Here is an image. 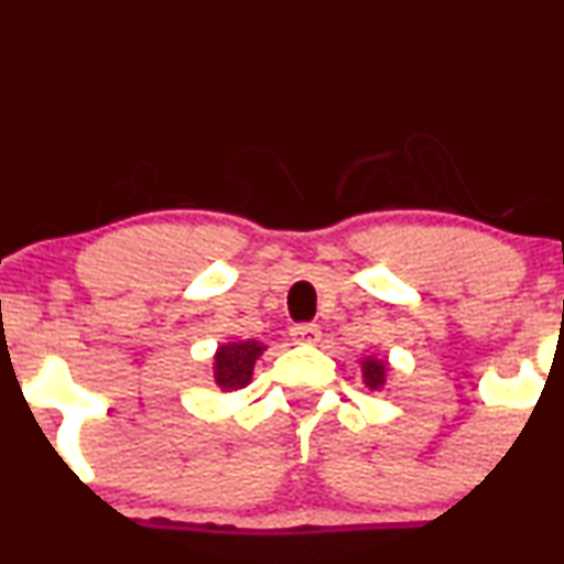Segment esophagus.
Masks as SVG:
<instances>
[{"mask_svg":"<svg viewBox=\"0 0 564 564\" xmlns=\"http://www.w3.org/2000/svg\"><path fill=\"white\" fill-rule=\"evenodd\" d=\"M291 338H294V344H317L321 341V328L317 325H294L291 328Z\"/></svg>","mask_w":564,"mask_h":564,"instance_id":"obj_1","label":"esophagus"}]
</instances>
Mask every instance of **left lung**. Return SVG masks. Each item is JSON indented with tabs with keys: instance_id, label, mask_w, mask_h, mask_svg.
I'll return each instance as SVG.
<instances>
[{
	"instance_id": "1",
	"label": "left lung",
	"mask_w": 564,
	"mask_h": 564,
	"mask_svg": "<svg viewBox=\"0 0 564 564\" xmlns=\"http://www.w3.org/2000/svg\"><path fill=\"white\" fill-rule=\"evenodd\" d=\"M386 372H389V362L378 357H362V381L370 391H381L386 386Z\"/></svg>"
}]
</instances>
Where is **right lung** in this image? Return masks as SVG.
<instances>
[{"mask_svg":"<svg viewBox=\"0 0 564 564\" xmlns=\"http://www.w3.org/2000/svg\"><path fill=\"white\" fill-rule=\"evenodd\" d=\"M268 349L264 344L254 341H228L220 344L213 357V372L215 383L220 391H239L243 386H249L254 376V362L260 359L262 351Z\"/></svg>","mask_w":564,"mask_h":564,"instance_id":"right-lung-1","label":"right lung"}]
</instances>
